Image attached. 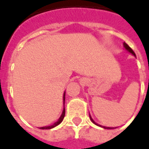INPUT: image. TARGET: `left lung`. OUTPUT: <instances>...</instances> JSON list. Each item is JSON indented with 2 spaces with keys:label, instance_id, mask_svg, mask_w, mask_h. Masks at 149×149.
I'll list each match as a JSON object with an SVG mask.
<instances>
[{
  "label": "left lung",
  "instance_id": "left-lung-1",
  "mask_svg": "<svg viewBox=\"0 0 149 149\" xmlns=\"http://www.w3.org/2000/svg\"><path fill=\"white\" fill-rule=\"evenodd\" d=\"M123 45H124L125 49H127V50H129L130 53H132V54H134V55H135V53H134V50L131 49V48L129 47V45H127V44L123 43ZM89 118H90L91 121H92V122H93V123H95V121H94V120H93V119H92V118H91V116H90V115H89ZM95 124H96V123H95ZM104 129H113V128H105V127H104Z\"/></svg>",
  "mask_w": 149,
  "mask_h": 149
}]
</instances>
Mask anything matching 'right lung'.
Returning a JSON list of instances; mask_svg holds the SVG:
<instances>
[{
	"instance_id": "right-lung-1",
	"label": "right lung",
	"mask_w": 149,
	"mask_h": 149,
	"mask_svg": "<svg viewBox=\"0 0 149 149\" xmlns=\"http://www.w3.org/2000/svg\"><path fill=\"white\" fill-rule=\"evenodd\" d=\"M65 93L64 94V104H65ZM65 109H64V110H63V113H62V114H61V116L60 117V118L58 119V121L57 122H55V123L53 124V125H51V126H48V127H41L40 129H52V128H54L55 126H57L58 124H60L62 121H63V119H64V117H65Z\"/></svg>"
}]
</instances>
